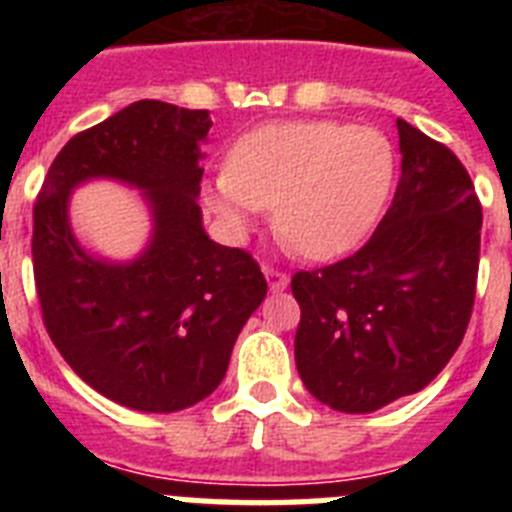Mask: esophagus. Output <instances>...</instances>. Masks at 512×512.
<instances>
[{"label":"esophagus","instance_id":"obj_1","mask_svg":"<svg viewBox=\"0 0 512 512\" xmlns=\"http://www.w3.org/2000/svg\"><path fill=\"white\" fill-rule=\"evenodd\" d=\"M264 277L266 282H269V289L271 292H284L289 284V277L284 274V271L279 269H271V266H264Z\"/></svg>","mask_w":512,"mask_h":512}]
</instances>
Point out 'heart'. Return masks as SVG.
<instances>
[{"label": "heart", "instance_id": "heart-1", "mask_svg": "<svg viewBox=\"0 0 512 512\" xmlns=\"http://www.w3.org/2000/svg\"><path fill=\"white\" fill-rule=\"evenodd\" d=\"M395 166L390 138L369 125L269 122L235 140L205 200L233 233L274 205L284 241L307 259H333L377 223Z\"/></svg>", "mask_w": 512, "mask_h": 512}]
</instances>
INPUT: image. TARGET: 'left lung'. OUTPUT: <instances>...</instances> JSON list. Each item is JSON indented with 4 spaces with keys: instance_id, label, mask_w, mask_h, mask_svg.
<instances>
[{
    "instance_id": "1",
    "label": "left lung",
    "mask_w": 512,
    "mask_h": 512,
    "mask_svg": "<svg viewBox=\"0 0 512 512\" xmlns=\"http://www.w3.org/2000/svg\"><path fill=\"white\" fill-rule=\"evenodd\" d=\"M400 182L354 256L297 271L295 361L312 397L338 413H374L420 392L469 325L479 269V207L459 158L397 120Z\"/></svg>"
}]
</instances>
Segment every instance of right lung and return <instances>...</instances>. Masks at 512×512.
I'll list each match as a JSON object with an SVG mask.
<instances>
[{"instance_id": "1", "label": "right lung", "mask_w": 512, "mask_h": 512, "mask_svg": "<svg viewBox=\"0 0 512 512\" xmlns=\"http://www.w3.org/2000/svg\"><path fill=\"white\" fill-rule=\"evenodd\" d=\"M207 110L140 99L74 138L33 207V269L51 341L89 387L140 413H176L217 390L266 279L241 248L202 225ZM107 178L141 192L152 235L135 260L81 247L68 205Z\"/></svg>"}]
</instances>
